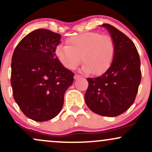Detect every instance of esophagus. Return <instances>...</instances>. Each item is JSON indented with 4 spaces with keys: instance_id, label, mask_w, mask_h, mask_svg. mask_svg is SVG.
Instances as JSON below:
<instances>
[{
    "instance_id": "esophagus-1",
    "label": "esophagus",
    "mask_w": 152,
    "mask_h": 152,
    "mask_svg": "<svg viewBox=\"0 0 152 152\" xmlns=\"http://www.w3.org/2000/svg\"><path fill=\"white\" fill-rule=\"evenodd\" d=\"M80 77H81V76H80V75H78V74H75V76H74V79H78V78H79Z\"/></svg>"
}]
</instances>
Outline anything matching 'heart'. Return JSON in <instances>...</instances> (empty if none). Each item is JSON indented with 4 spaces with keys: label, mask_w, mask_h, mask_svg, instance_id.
Masks as SVG:
<instances>
[{
    "label": "heart",
    "mask_w": 152,
    "mask_h": 152,
    "mask_svg": "<svg viewBox=\"0 0 152 152\" xmlns=\"http://www.w3.org/2000/svg\"><path fill=\"white\" fill-rule=\"evenodd\" d=\"M66 46H58L56 56L64 67L76 69L81 61L82 71L86 74L102 75L112 64L115 44L111 37L99 33L87 32L66 40Z\"/></svg>",
    "instance_id": "obj_1"
}]
</instances>
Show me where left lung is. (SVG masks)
<instances>
[{
    "label": "left lung",
    "mask_w": 152,
    "mask_h": 152,
    "mask_svg": "<svg viewBox=\"0 0 152 152\" xmlns=\"http://www.w3.org/2000/svg\"><path fill=\"white\" fill-rule=\"evenodd\" d=\"M115 44L114 61L101 76L88 78L85 94L88 107L96 114L114 117L133 104L142 78L140 58L133 41L114 26L104 23Z\"/></svg>",
    "instance_id": "left-lung-1"
}]
</instances>
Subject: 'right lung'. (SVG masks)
<instances>
[{
  "label": "right lung",
  "instance_id": "1",
  "mask_svg": "<svg viewBox=\"0 0 152 152\" xmlns=\"http://www.w3.org/2000/svg\"><path fill=\"white\" fill-rule=\"evenodd\" d=\"M61 35L48 29L35 30L15 47L12 56L13 95L22 112L36 121H46L61 110L64 94L74 74L55 54Z\"/></svg>",
  "mask_w": 152,
  "mask_h": 152
}]
</instances>
